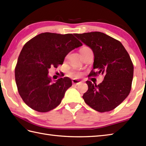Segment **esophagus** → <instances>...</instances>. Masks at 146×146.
Segmentation results:
<instances>
[{"label": "esophagus", "instance_id": "34e87169", "mask_svg": "<svg viewBox=\"0 0 146 146\" xmlns=\"http://www.w3.org/2000/svg\"><path fill=\"white\" fill-rule=\"evenodd\" d=\"M72 83H73V84H74V85H78V84L81 83V82L80 80H76V79H73L72 80Z\"/></svg>", "mask_w": 146, "mask_h": 146}]
</instances>
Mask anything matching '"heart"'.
<instances>
[{
  "instance_id": "heart-1",
  "label": "heart",
  "mask_w": 146,
  "mask_h": 146,
  "mask_svg": "<svg viewBox=\"0 0 146 146\" xmlns=\"http://www.w3.org/2000/svg\"><path fill=\"white\" fill-rule=\"evenodd\" d=\"M87 48H88V47H83V48L81 49V50H85V49H87ZM70 75H72V76L75 77V78H78L81 75V73L80 72H78V71H73V72H72L70 73Z\"/></svg>"
}]
</instances>
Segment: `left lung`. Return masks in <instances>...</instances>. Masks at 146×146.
Wrapping results in <instances>:
<instances>
[{"instance_id": "obj_1", "label": "left lung", "mask_w": 146, "mask_h": 146, "mask_svg": "<svg viewBox=\"0 0 146 146\" xmlns=\"http://www.w3.org/2000/svg\"><path fill=\"white\" fill-rule=\"evenodd\" d=\"M93 50V69L90 76L101 74L104 80L99 84L86 81L88 90L83 98L89 106L100 113L114 110L130 93L134 66L129 55L118 40L104 33L93 32L74 34Z\"/></svg>"}]
</instances>
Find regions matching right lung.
<instances>
[{"label": "right lung", "instance_id": "1", "mask_svg": "<svg viewBox=\"0 0 146 146\" xmlns=\"http://www.w3.org/2000/svg\"><path fill=\"white\" fill-rule=\"evenodd\" d=\"M83 45L72 33L45 32L27 42L20 52L15 68L20 96L32 110L45 113L61 103L72 85L67 77L52 82L48 69L62 65L71 51Z\"/></svg>", "mask_w": 146, "mask_h": 146}]
</instances>
